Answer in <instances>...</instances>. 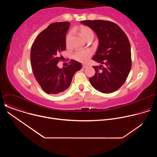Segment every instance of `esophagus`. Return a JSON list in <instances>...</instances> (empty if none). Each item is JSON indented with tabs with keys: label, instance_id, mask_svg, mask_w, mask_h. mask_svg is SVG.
Listing matches in <instances>:
<instances>
[{
	"label": "esophagus",
	"instance_id": "obj_1",
	"mask_svg": "<svg viewBox=\"0 0 157 157\" xmlns=\"http://www.w3.org/2000/svg\"><path fill=\"white\" fill-rule=\"evenodd\" d=\"M82 66L83 68H86V67L87 66V65L86 64H82Z\"/></svg>",
	"mask_w": 157,
	"mask_h": 157
}]
</instances>
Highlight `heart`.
Here are the masks:
<instances>
[{
  "label": "heart",
  "mask_w": 157,
  "mask_h": 157,
  "mask_svg": "<svg viewBox=\"0 0 157 157\" xmlns=\"http://www.w3.org/2000/svg\"><path fill=\"white\" fill-rule=\"evenodd\" d=\"M78 31L79 33V35L82 36L83 39H84L86 41L87 40L93 38H94V32L93 30L87 26L85 25H81L80 27H78ZM71 36V33L69 32L68 34H67L66 36V46H68L69 44V41L70 40ZM93 55V51L90 49H86V50H78L73 55V57L75 59L84 63L88 60L91 55Z\"/></svg>",
  "instance_id": "1"
}]
</instances>
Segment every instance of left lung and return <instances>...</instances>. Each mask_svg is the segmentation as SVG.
<instances>
[{
	"label": "left lung",
	"instance_id": "obj_1",
	"mask_svg": "<svg viewBox=\"0 0 157 157\" xmlns=\"http://www.w3.org/2000/svg\"><path fill=\"white\" fill-rule=\"evenodd\" d=\"M81 22L93 30L99 38V47L92 59L101 65L93 66L96 73L89 79L91 84L102 93L116 91L126 81L132 66L130 44L126 34L110 21Z\"/></svg>",
	"mask_w": 157,
	"mask_h": 157
}]
</instances>
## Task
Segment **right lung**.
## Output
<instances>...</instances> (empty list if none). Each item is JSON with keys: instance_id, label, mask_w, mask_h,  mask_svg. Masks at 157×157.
<instances>
[{"instance_id": "add662e5", "label": "right lung", "mask_w": 157, "mask_h": 157, "mask_svg": "<svg viewBox=\"0 0 157 157\" xmlns=\"http://www.w3.org/2000/svg\"><path fill=\"white\" fill-rule=\"evenodd\" d=\"M70 22H55L43 30L34 41L30 52L33 75L43 90L47 94H61L68 89L75 73L82 68L78 61L59 69L61 52L66 50V34Z\"/></svg>"}]
</instances>
